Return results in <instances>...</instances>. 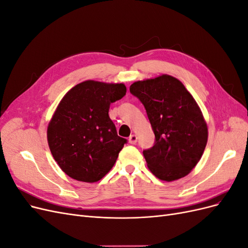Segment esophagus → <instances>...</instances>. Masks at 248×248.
Segmentation results:
<instances>
[{
	"mask_svg": "<svg viewBox=\"0 0 248 248\" xmlns=\"http://www.w3.org/2000/svg\"><path fill=\"white\" fill-rule=\"evenodd\" d=\"M137 140H138V137L136 136V134H131V136H130V137H129V139H128L129 144H131V145H134V144H136Z\"/></svg>",
	"mask_w": 248,
	"mask_h": 248,
	"instance_id": "34e87169",
	"label": "esophagus"
}]
</instances>
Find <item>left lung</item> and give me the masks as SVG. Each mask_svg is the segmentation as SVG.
Instances as JSON below:
<instances>
[{"instance_id":"1","label":"left lung","mask_w":248,"mask_h":248,"mask_svg":"<svg viewBox=\"0 0 248 248\" xmlns=\"http://www.w3.org/2000/svg\"><path fill=\"white\" fill-rule=\"evenodd\" d=\"M144 104L155 144L142 151L152 174L171 182L197 166L208 140V127L192 95L178 78L161 76L134 81L129 88Z\"/></svg>"}]
</instances>
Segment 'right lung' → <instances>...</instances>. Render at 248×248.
I'll return each mask as SVG.
<instances>
[{
  "label": "right lung",
  "instance_id": "add662e5",
  "mask_svg": "<svg viewBox=\"0 0 248 248\" xmlns=\"http://www.w3.org/2000/svg\"><path fill=\"white\" fill-rule=\"evenodd\" d=\"M124 84L85 80L67 92L47 126V142L58 166L70 178L94 183L114 167L126 140L108 116Z\"/></svg>",
  "mask_w": 248,
  "mask_h": 248
}]
</instances>
